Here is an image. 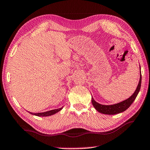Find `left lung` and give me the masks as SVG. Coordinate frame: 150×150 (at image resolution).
<instances>
[{
	"label": "left lung",
	"mask_w": 150,
	"mask_h": 150,
	"mask_svg": "<svg viewBox=\"0 0 150 150\" xmlns=\"http://www.w3.org/2000/svg\"><path fill=\"white\" fill-rule=\"evenodd\" d=\"M141 83H142V74L140 71V78H139V81L138 85V87L136 88V90L134 94L132 95L130 98L128 99L122 101V102L119 103L115 105H103L100 104L96 103V101L93 99L92 97V104L94 106V107L98 112L100 113L105 114V115H116V114H118L127 110L130 105L132 104V103L136 99L137 95L139 93V90H140L141 87Z\"/></svg>",
	"instance_id": "obj_1"
}]
</instances>
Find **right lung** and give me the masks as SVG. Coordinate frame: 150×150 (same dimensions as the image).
Segmentation results:
<instances>
[{
    "label": "right lung",
    "mask_w": 150,
    "mask_h": 150,
    "mask_svg": "<svg viewBox=\"0 0 150 150\" xmlns=\"http://www.w3.org/2000/svg\"><path fill=\"white\" fill-rule=\"evenodd\" d=\"M62 108H58V109H54V110H52L47 112H39V113H33V112H30L31 115H34L38 116H48L54 115V114L57 113V112L60 111L62 110Z\"/></svg>",
    "instance_id": "add662e5"
}]
</instances>
